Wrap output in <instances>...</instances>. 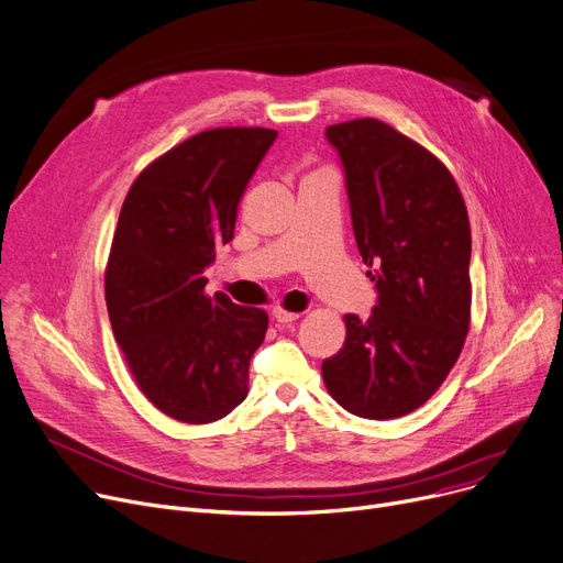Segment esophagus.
I'll return each mask as SVG.
<instances>
[{
  "label": "esophagus",
  "mask_w": 563,
  "mask_h": 563,
  "mask_svg": "<svg viewBox=\"0 0 563 563\" xmlns=\"http://www.w3.org/2000/svg\"><path fill=\"white\" fill-rule=\"evenodd\" d=\"M273 318L277 320V323H292V320L300 318V313L298 311H290V309H284V307H275L273 309Z\"/></svg>",
  "instance_id": "34e87169"
}]
</instances>
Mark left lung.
<instances>
[{
    "mask_svg": "<svg viewBox=\"0 0 563 563\" xmlns=\"http://www.w3.org/2000/svg\"><path fill=\"white\" fill-rule=\"evenodd\" d=\"M345 169L353 231L378 286L368 320L345 313V341L320 366L351 415L415 412L461 357L472 309V231L456 178L440 157L378 119L328 128Z\"/></svg>",
    "mask_w": 563,
    "mask_h": 563,
    "instance_id": "1",
    "label": "left lung"
}]
</instances>
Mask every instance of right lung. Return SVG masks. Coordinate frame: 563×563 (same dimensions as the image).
<instances>
[{
  "mask_svg": "<svg viewBox=\"0 0 563 563\" xmlns=\"http://www.w3.org/2000/svg\"><path fill=\"white\" fill-rule=\"evenodd\" d=\"M277 130L212 128L155 157L125 195L104 265V300L132 380L183 423L227 417L247 396L267 313L203 277L233 240L240 199Z\"/></svg>",
  "mask_w": 563,
  "mask_h": 563,
  "instance_id": "right-lung-1",
  "label": "right lung"
}]
</instances>
